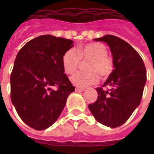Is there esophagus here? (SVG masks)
<instances>
[{
    "mask_svg": "<svg viewBox=\"0 0 154 154\" xmlns=\"http://www.w3.org/2000/svg\"><path fill=\"white\" fill-rule=\"evenodd\" d=\"M75 91L77 92V93H82V92L84 91V89L83 88H76Z\"/></svg>",
    "mask_w": 154,
    "mask_h": 154,
    "instance_id": "esophagus-1",
    "label": "esophagus"
}]
</instances>
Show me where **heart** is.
<instances>
[{"mask_svg":"<svg viewBox=\"0 0 154 154\" xmlns=\"http://www.w3.org/2000/svg\"><path fill=\"white\" fill-rule=\"evenodd\" d=\"M107 53V47L100 42L79 45L75 50L69 49L63 55V68L67 74H72L77 69L81 60L89 59L85 64L87 71L77 72L71 77V82L74 85L86 87L97 82V73L105 77L112 72L113 62Z\"/></svg>","mask_w":154,"mask_h":154,"instance_id":"b5f03b06","label":"heart"}]
</instances>
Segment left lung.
I'll list each match as a JSON object with an SVG mask.
<instances>
[{
    "instance_id": "left-lung-1",
    "label": "left lung",
    "mask_w": 154,
    "mask_h": 154,
    "mask_svg": "<svg viewBox=\"0 0 154 154\" xmlns=\"http://www.w3.org/2000/svg\"><path fill=\"white\" fill-rule=\"evenodd\" d=\"M109 45L114 69L102 87L97 99L89 105L95 119L110 128L122 125L140 105L146 82V69L141 56L124 40L112 35L94 39Z\"/></svg>"
}]
</instances>
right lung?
<instances>
[{
	"label": "right lung",
	"instance_id": "right-lung-1",
	"mask_svg": "<svg viewBox=\"0 0 154 154\" xmlns=\"http://www.w3.org/2000/svg\"><path fill=\"white\" fill-rule=\"evenodd\" d=\"M72 44L71 40L42 35L26 43L16 57L11 100L21 120L36 130L51 126L74 91L62 65L63 55Z\"/></svg>",
	"mask_w": 154,
	"mask_h": 154
}]
</instances>
